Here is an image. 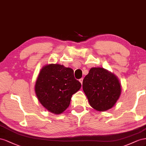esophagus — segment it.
<instances>
[{
    "label": "esophagus",
    "mask_w": 146,
    "mask_h": 146,
    "mask_svg": "<svg viewBox=\"0 0 146 146\" xmlns=\"http://www.w3.org/2000/svg\"><path fill=\"white\" fill-rule=\"evenodd\" d=\"M79 81H80L81 82V84H82V81H83V78H81L79 80Z\"/></svg>",
    "instance_id": "34e87169"
}]
</instances>
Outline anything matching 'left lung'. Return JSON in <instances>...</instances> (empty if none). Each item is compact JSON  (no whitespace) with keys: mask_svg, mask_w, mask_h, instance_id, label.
<instances>
[{"mask_svg":"<svg viewBox=\"0 0 146 146\" xmlns=\"http://www.w3.org/2000/svg\"><path fill=\"white\" fill-rule=\"evenodd\" d=\"M90 105L99 111L114 106L121 94V86L113 73L103 68H92L82 82Z\"/></svg>","mask_w":146,"mask_h":146,"instance_id":"8db88e82","label":"left lung"}]
</instances>
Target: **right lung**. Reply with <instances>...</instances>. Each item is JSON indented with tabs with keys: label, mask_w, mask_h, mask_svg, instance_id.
Segmentation results:
<instances>
[{
	"label": "right lung",
	"mask_w": 146,
	"mask_h": 146,
	"mask_svg": "<svg viewBox=\"0 0 146 146\" xmlns=\"http://www.w3.org/2000/svg\"><path fill=\"white\" fill-rule=\"evenodd\" d=\"M81 87V82L74 78L72 68L51 64L40 70L35 91L37 98L46 109L59 114L69 106L73 94Z\"/></svg>",
	"instance_id": "right-lung-1"
}]
</instances>
